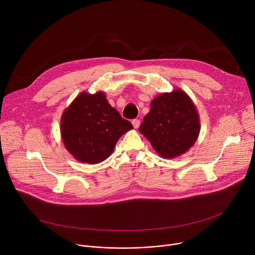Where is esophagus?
Masks as SVG:
<instances>
[{"instance_id": "esophagus-1", "label": "esophagus", "mask_w": 255, "mask_h": 255, "mask_svg": "<svg viewBox=\"0 0 255 255\" xmlns=\"http://www.w3.org/2000/svg\"><path fill=\"white\" fill-rule=\"evenodd\" d=\"M132 125H133V127H134L135 129H138L139 126H140V121H139L138 119H134V120L132 121Z\"/></svg>"}]
</instances>
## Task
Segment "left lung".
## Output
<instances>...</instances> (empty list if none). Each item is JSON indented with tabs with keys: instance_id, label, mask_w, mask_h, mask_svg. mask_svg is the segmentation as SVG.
<instances>
[{
	"instance_id": "8db88e82",
	"label": "left lung",
	"mask_w": 255,
	"mask_h": 255,
	"mask_svg": "<svg viewBox=\"0 0 255 255\" xmlns=\"http://www.w3.org/2000/svg\"><path fill=\"white\" fill-rule=\"evenodd\" d=\"M200 130L197 108L180 89L156 96L139 127V132L163 158H174L187 152L198 139Z\"/></svg>"
}]
</instances>
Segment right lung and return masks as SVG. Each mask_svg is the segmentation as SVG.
Listing matches in <instances>:
<instances>
[{"instance_id": "obj_1", "label": "right lung", "mask_w": 255, "mask_h": 255, "mask_svg": "<svg viewBox=\"0 0 255 255\" xmlns=\"http://www.w3.org/2000/svg\"><path fill=\"white\" fill-rule=\"evenodd\" d=\"M133 129L107 101L106 94L81 93L65 109L60 133L66 150L77 160L96 164L110 156L119 138Z\"/></svg>"}]
</instances>
